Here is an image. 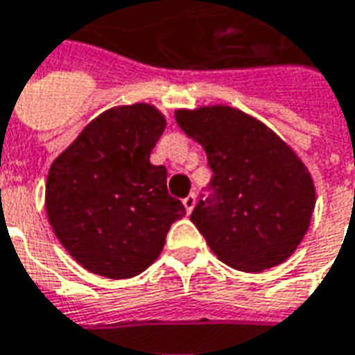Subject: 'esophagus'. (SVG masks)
I'll list each match as a JSON object with an SVG mask.
<instances>
[{
    "instance_id": "34e87169",
    "label": "esophagus",
    "mask_w": 355,
    "mask_h": 355,
    "mask_svg": "<svg viewBox=\"0 0 355 355\" xmlns=\"http://www.w3.org/2000/svg\"><path fill=\"white\" fill-rule=\"evenodd\" d=\"M195 205H197V197L191 193L189 197H185L183 198V206H185V210H187V214L193 212V208H195Z\"/></svg>"
}]
</instances>
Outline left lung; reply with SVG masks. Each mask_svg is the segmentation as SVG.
Returning a JSON list of instances; mask_svg holds the SVG:
<instances>
[{
    "mask_svg": "<svg viewBox=\"0 0 355 355\" xmlns=\"http://www.w3.org/2000/svg\"><path fill=\"white\" fill-rule=\"evenodd\" d=\"M175 122L202 145L212 170L208 195L191 214L210 250L241 271L285 262L315 206L302 160L268 125L233 107L178 110Z\"/></svg>",
    "mask_w": 355,
    "mask_h": 355,
    "instance_id": "left-lung-1",
    "label": "left lung"
}]
</instances>
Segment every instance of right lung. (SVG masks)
Here are the masks:
<instances>
[{
	"label": "right lung",
	"mask_w": 355,
	"mask_h": 355,
	"mask_svg": "<svg viewBox=\"0 0 355 355\" xmlns=\"http://www.w3.org/2000/svg\"><path fill=\"white\" fill-rule=\"evenodd\" d=\"M166 120L153 105L114 107L85 125L49 168L45 210L82 268L109 279L139 275L158 258L185 206L168 195L150 150Z\"/></svg>",
	"instance_id": "add662e5"
}]
</instances>
